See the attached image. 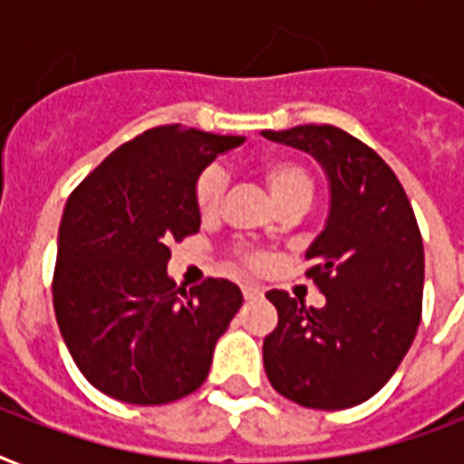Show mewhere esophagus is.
<instances>
[{
  "label": "esophagus",
  "mask_w": 464,
  "mask_h": 464,
  "mask_svg": "<svg viewBox=\"0 0 464 464\" xmlns=\"http://www.w3.org/2000/svg\"><path fill=\"white\" fill-rule=\"evenodd\" d=\"M243 296L246 301H253V298H260L262 296V289L257 284H243Z\"/></svg>",
  "instance_id": "1"
}]
</instances>
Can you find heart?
I'll use <instances>...</instances> for the list:
<instances>
[{
  "mask_svg": "<svg viewBox=\"0 0 464 464\" xmlns=\"http://www.w3.org/2000/svg\"><path fill=\"white\" fill-rule=\"evenodd\" d=\"M257 173H260L262 182L267 185L269 195L275 197V202L279 204V207H284V204L289 202H296V199H308L310 202L313 180H310L308 170H305L301 163H296V160L267 159L262 160L260 168H257ZM224 188L226 178L221 168L209 166L197 175L192 197H195L197 211H199L204 218L214 217L218 211ZM243 260H246L250 267H262V265H265V255L255 253V250H246V253H243Z\"/></svg>",
  "mask_w": 464,
  "mask_h": 464,
  "instance_id": "b5f03b06",
  "label": "heart"
}]
</instances>
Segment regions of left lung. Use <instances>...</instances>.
I'll return each instance as SVG.
<instances>
[{
    "label": "left lung",
    "mask_w": 464,
    "mask_h": 464,
    "mask_svg": "<svg viewBox=\"0 0 464 464\" xmlns=\"http://www.w3.org/2000/svg\"><path fill=\"white\" fill-rule=\"evenodd\" d=\"M262 137L310 154L330 182L324 228L305 250V275L324 305L305 308L286 291H267L279 323L262 344L265 371L296 404L346 410L392 378L417 337L421 233L392 168L344 130L298 125Z\"/></svg>",
    "instance_id": "1"
}]
</instances>
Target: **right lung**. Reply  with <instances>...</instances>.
Returning <instances> with one entry per match:
<instances>
[{"label": "right lung", "mask_w": 464, "mask_h": 464, "mask_svg": "<svg viewBox=\"0 0 464 464\" xmlns=\"http://www.w3.org/2000/svg\"><path fill=\"white\" fill-rule=\"evenodd\" d=\"M246 137L182 125L115 149L67 199L53 304L86 381L127 404H168L209 375L218 337L243 305L228 279L178 289L170 243L199 231L197 175Z\"/></svg>", "instance_id": "obj_1"}]
</instances>
